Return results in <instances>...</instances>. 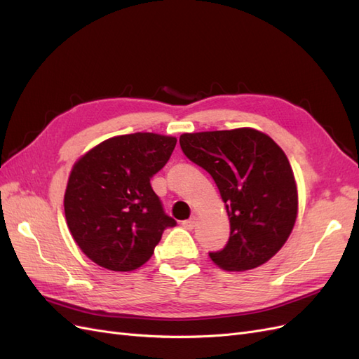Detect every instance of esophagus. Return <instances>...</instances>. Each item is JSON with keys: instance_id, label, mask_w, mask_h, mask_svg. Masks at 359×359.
Listing matches in <instances>:
<instances>
[{"instance_id": "1", "label": "esophagus", "mask_w": 359, "mask_h": 359, "mask_svg": "<svg viewBox=\"0 0 359 359\" xmlns=\"http://www.w3.org/2000/svg\"><path fill=\"white\" fill-rule=\"evenodd\" d=\"M196 223H197V218L192 217V218H189V219H185V222L182 223V226L185 227V229H188V231H192V229L196 227Z\"/></svg>"}]
</instances>
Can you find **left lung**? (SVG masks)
<instances>
[{
	"mask_svg": "<svg viewBox=\"0 0 359 359\" xmlns=\"http://www.w3.org/2000/svg\"><path fill=\"white\" fill-rule=\"evenodd\" d=\"M182 151L214 179L231 223L224 249L210 252L218 267L244 271L278 253L297 218V187L287 156L255 128L183 133Z\"/></svg>",
	"mask_w": 359,
	"mask_h": 359,
	"instance_id": "8db88e82",
	"label": "left lung"
}]
</instances>
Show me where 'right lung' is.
<instances>
[{"label": "right lung", "instance_id": "right-lung-1", "mask_svg": "<svg viewBox=\"0 0 359 359\" xmlns=\"http://www.w3.org/2000/svg\"><path fill=\"white\" fill-rule=\"evenodd\" d=\"M176 142L156 133L115 136L74 163L63 200L67 223L80 250L100 267L140 269L165 229L176 226L150 183Z\"/></svg>", "mask_w": 359, "mask_h": 359}]
</instances>
